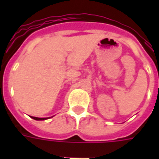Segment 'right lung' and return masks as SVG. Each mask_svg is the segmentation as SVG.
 Here are the masks:
<instances>
[{
    "label": "right lung",
    "instance_id": "add662e5",
    "mask_svg": "<svg viewBox=\"0 0 159 159\" xmlns=\"http://www.w3.org/2000/svg\"><path fill=\"white\" fill-rule=\"evenodd\" d=\"M33 118V119L35 120H45L47 119V118H40V117H31Z\"/></svg>",
    "mask_w": 159,
    "mask_h": 159
}]
</instances>
